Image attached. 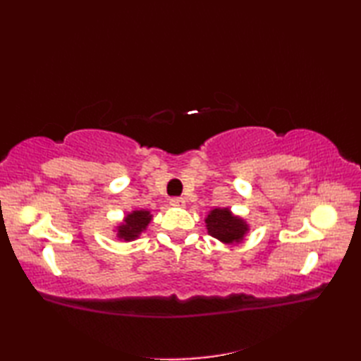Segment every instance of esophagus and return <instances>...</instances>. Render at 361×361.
I'll return each mask as SVG.
<instances>
[{"mask_svg": "<svg viewBox=\"0 0 361 361\" xmlns=\"http://www.w3.org/2000/svg\"><path fill=\"white\" fill-rule=\"evenodd\" d=\"M171 206H173V208H183V206L186 204V202H185V198H181V197H173V198H171Z\"/></svg>", "mask_w": 361, "mask_h": 361, "instance_id": "1", "label": "esophagus"}]
</instances>
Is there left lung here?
I'll list each match as a JSON object with an SVG mask.
<instances>
[{"label":"left lung","mask_w":361,"mask_h":361,"mask_svg":"<svg viewBox=\"0 0 361 361\" xmlns=\"http://www.w3.org/2000/svg\"><path fill=\"white\" fill-rule=\"evenodd\" d=\"M208 234L221 243H239L248 234L250 225L242 217L234 216L229 208H216L204 219Z\"/></svg>","instance_id":"8db88e82"}]
</instances>
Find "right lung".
Masks as SVG:
<instances>
[{"label":"right lung","mask_w":361,"mask_h":361,"mask_svg":"<svg viewBox=\"0 0 361 361\" xmlns=\"http://www.w3.org/2000/svg\"><path fill=\"white\" fill-rule=\"evenodd\" d=\"M150 221H152L150 211L135 209L127 214L124 220H122V224H119L114 231H116V237L119 240L132 242L137 239V237L147 229Z\"/></svg>","instance_id":"add662e5"}]
</instances>
